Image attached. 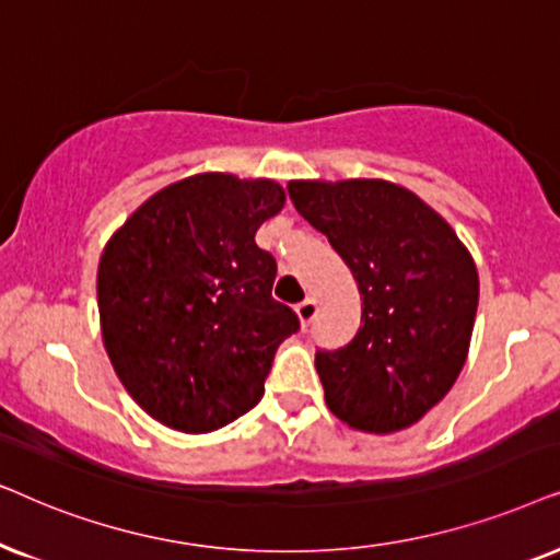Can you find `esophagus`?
Instances as JSON below:
<instances>
[{
  "label": "esophagus",
  "mask_w": 560,
  "mask_h": 560,
  "mask_svg": "<svg viewBox=\"0 0 560 560\" xmlns=\"http://www.w3.org/2000/svg\"><path fill=\"white\" fill-rule=\"evenodd\" d=\"M296 317H300V323L307 327L312 319L317 317V302L315 300H304L296 304Z\"/></svg>",
  "instance_id": "esophagus-1"
}]
</instances>
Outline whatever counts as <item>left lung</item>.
Returning a JSON list of instances; mask_svg holds the SVG:
<instances>
[{"instance_id": "left-lung-1", "label": "left lung", "mask_w": 560, "mask_h": 560, "mask_svg": "<svg viewBox=\"0 0 560 560\" xmlns=\"http://www.w3.org/2000/svg\"><path fill=\"white\" fill-rule=\"evenodd\" d=\"M296 212L327 235L361 292V327L315 366L330 412L363 432L405 430L464 369L479 273L453 228L382 178L289 182Z\"/></svg>"}]
</instances>
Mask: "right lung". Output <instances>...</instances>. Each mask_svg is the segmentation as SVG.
I'll use <instances>...</instances> for the list:
<instances>
[{
	"label": "right lung",
	"instance_id": "obj_1",
	"mask_svg": "<svg viewBox=\"0 0 560 560\" xmlns=\"http://www.w3.org/2000/svg\"><path fill=\"white\" fill-rule=\"evenodd\" d=\"M287 197L268 178L197 174L153 194L109 237L96 271L102 338L153 420L212 432L264 397L300 317L276 302L256 230Z\"/></svg>",
	"mask_w": 560,
	"mask_h": 560
}]
</instances>
